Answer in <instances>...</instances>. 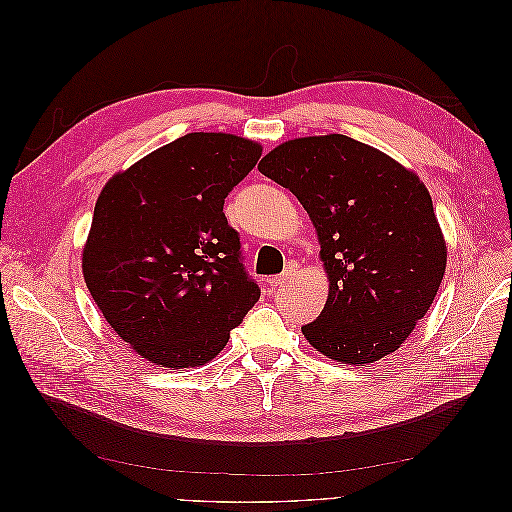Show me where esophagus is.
Returning <instances> with one entry per match:
<instances>
[{
	"instance_id": "esophagus-1",
	"label": "esophagus",
	"mask_w": 512,
	"mask_h": 512,
	"mask_svg": "<svg viewBox=\"0 0 512 512\" xmlns=\"http://www.w3.org/2000/svg\"><path fill=\"white\" fill-rule=\"evenodd\" d=\"M292 273H294V265H288V267H286V271H284L282 275H275V277H271V280H269L271 290H280V288H284V286L290 282Z\"/></svg>"
}]
</instances>
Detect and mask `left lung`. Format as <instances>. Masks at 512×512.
<instances>
[{
    "mask_svg": "<svg viewBox=\"0 0 512 512\" xmlns=\"http://www.w3.org/2000/svg\"><path fill=\"white\" fill-rule=\"evenodd\" d=\"M258 170L299 198L318 232L329 299L301 327L309 344L346 365L395 352L427 314L446 269L421 179L344 134L294 138Z\"/></svg>",
    "mask_w": 512,
    "mask_h": 512,
    "instance_id": "8db88e82",
    "label": "left lung"
}]
</instances>
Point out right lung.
I'll return each mask as SVG.
<instances>
[{
  "label": "right lung",
  "instance_id": "right-lung-1",
  "mask_svg": "<svg viewBox=\"0 0 512 512\" xmlns=\"http://www.w3.org/2000/svg\"><path fill=\"white\" fill-rule=\"evenodd\" d=\"M260 145L192 132L104 185L83 250L85 284L113 331L160 367L211 361L260 299L224 198Z\"/></svg>",
  "mask_w": 512,
  "mask_h": 512
}]
</instances>
